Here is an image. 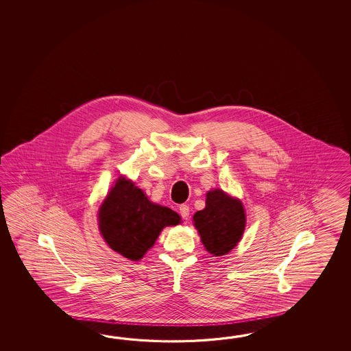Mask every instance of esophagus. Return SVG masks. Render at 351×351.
<instances>
[{"label":"esophagus","instance_id":"esophagus-1","mask_svg":"<svg viewBox=\"0 0 351 351\" xmlns=\"http://www.w3.org/2000/svg\"><path fill=\"white\" fill-rule=\"evenodd\" d=\"M179 213H180V216H182L183 219H188V217H189V207L186 204H182L179 207Z\"/></svg>","mask_w":351,"mask_h":351}]
</instances>
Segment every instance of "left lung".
<instances>
[{
	"mask_svg": "<svg viewBox=\"0 0 351 351\" xmlns=\"http://www.w3.org/2000/svg\"><path fill=\"white\" fill-rule=\"evenodd\" d=\"M193 222L209 254L222 256L237 246L245 231L246 216L241 201L215 189L207 193L206 208L194 215Z\"/></svg>",
	"mask_w": 351,
	"mask_h": 351,
	"instance_id": "left-lung-1",
	"label": "left lung"
}]
</instances>
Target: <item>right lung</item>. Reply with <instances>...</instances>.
<instances>
[{"instance_id":"right-lung-1","label":"right lung","mask_w":351,"mask_h":351,"mask_svg":"<svg viewBox=\"0 0 351 351\" xmlns=\"http://www.w3.org/2000/svg\"><path fill=\"white\" fill-rule=\"evenodd\" d=\"M99 228L114 251L141 260L167 226L180 222L178 213L154 204L142 189L120 177L99 210Z\"/></svg>"}]
</instances>
